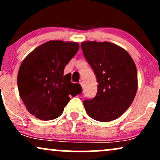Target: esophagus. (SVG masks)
<instances>
[{
  "label": "esophagus",
  "mask_w": 160,
  "mask_h": 160,
  "mask_svg": "<svg viewBox=\"0 0 160 160\" xmlns=\"http://www.w3.org/2000/svg\"><path fill=\"white\" fill-rule=\"evenodd\" d=\"M80 86H81L82 87V86H83V82H82V80H80Z\"/></svg>",
  "instance_id": "esophagus-1"
}]
</instances>
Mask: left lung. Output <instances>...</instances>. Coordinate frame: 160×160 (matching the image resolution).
Wrapping results in <instances>:
<instances>
[{"instance_id": "left-lung-1", "label": "left lung", "mask_w": 160, "mask_h": 160, "mask_svg": "<svg viewBox=\"0 0 160 160\" xmlns=\"http://www.w3.org/2000/svg\"><path fill=\"white\" fill-rule=\"evenodd\" d=\"M81 48L98 83L95 98L83 101L86 113L100 122L114 120L129 108L136 95L135 62L126 49L110 42H82Z\"/></svg>"}]
</instances>
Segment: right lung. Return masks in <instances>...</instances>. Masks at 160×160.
<instances>
[{
  "mask_svg": "<svg viewBox=\"0 0 160 160\" xmlns=\"http://www.w3.org/2000/svg\"><path fill=\"white\" fill-rule=\"evenodd\" d=\"M77 42L49 40L34 49L20 65L17 77L19 96L31 114L41 120H54L63 113L70 95L81 92L64 69L78 52Z\"/></svg>",
  "mask_w": 160,
  "mask_h": 160,
  "instance_id": "obj_1",
  "label": "right lung"
}]
</instances>
